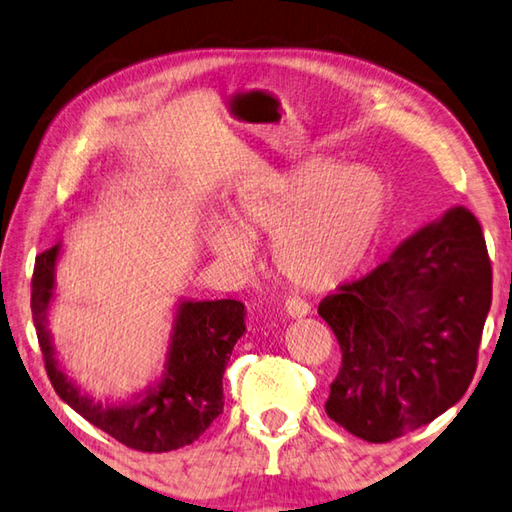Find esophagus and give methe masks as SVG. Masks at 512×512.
Wrapping results in <instances>:
<instances>
[{
    "label": "esophagus",
    "instance_id": "esophagus-1",
    "mask_svg": "<svg viewBox=\"0 0 512 512\" xmlns=\"http://www.w3.org/2000/svg\"><path fill=\"white\" fill-rule=\"evenodd\" d=\"M284 311H287V316L298 320V318H305L311 314V307L307 305L305 300H296V298H289L287 302H284Z\"/></svg>",
    "mask_w": 512,
    "mask_h": 512
}]
</instances>
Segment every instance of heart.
Masks as SVG:
<instances>
[{
  "label": "heart",
  "instance_id": "heart-1",
  "mask_svg": "<svg viewBox=\"0 0 512 512\" xmlns=\"http://www.w3.org/2000/svg\"><path fill=\"white\" fill-rule=\"evenodd\" d=\"M391 187L370 164L311 158L239 189L230 223H205V244L235 271L273 241L277 273L293 287L327 291L361 271L386 228Z\"/></svg>",
  "mask_w": 512,
  "mask_h": 512
}]
</instances>
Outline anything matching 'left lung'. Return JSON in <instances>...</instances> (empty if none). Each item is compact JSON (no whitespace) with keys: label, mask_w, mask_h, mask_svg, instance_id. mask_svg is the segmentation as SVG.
I'll return each instance as SVG.
<instances>
[{"label":"left lung","mask_w":512,"mask_h":512,"mask_svg":"<svg viewBox=\"0 0 512 512\" xmlns=\"http://www.w3.org/2000/svg\"><path fill=\"white\" fill-rule=\"evenodd\" d=\"M490 302L481 223L456 205L320 302L343 352L329 418L368 443H388L452 409L474 377Z\"/></svg>","instance_id":"8db88e82"}]
</instances>
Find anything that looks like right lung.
<instances>
[{
  "label": "right lung",
  "instance_id": "1",
  "mask_svg": "<svg viewBox=\"0 0 512 512\" xmlns=\"http://www.w3.org/2000/svg\"><path fill=\"white\" fill-rule=\"evenodd\" d=\"M63 250V241H58L40 253L31 282L33 323L54 391L94 427L137 452H171L192 445L223 411V372L246 332L244 302L180 298L160 377L128 402H103L67 375L49 332Z\"/></svg>",
  "mask_w": 512,
  "mask_h": 512
}]
</instances>
